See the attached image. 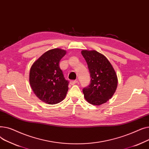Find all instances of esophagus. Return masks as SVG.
Segmentation results:
<instances>
[{"label": "esophagus", "mask_w": 149, "mask_h": 149, "mask_svg": "<svg viewBox=\"0 0 149 149\" xmlns=\"http://www.w3.org/2000/svg\"><path fill=\"white\" fill-rule=\"evenodd\" d=\"M77 83H78L77 80H72V81H70V84H71V85H74V84H76Z\"/></svg>", "instance_id": "1"}]
</instances>
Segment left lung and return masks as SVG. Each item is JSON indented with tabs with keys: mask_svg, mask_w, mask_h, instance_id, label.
I'll list each match as a JSON object with an SVG mask.
<instances>
[{
	"mask_svg": "<svg viewBox=\"0 0 149 149\" xmlns=\"http://www.w3.org/2000/svg\"><path fill=\"white\" fill-rule=\"evenodd\" d=\"M91 75V84L83 90L84 97L93 105L103 104L113 95L118 85V78L107 58L95 50H82Z\"/></svg>",
	"mask_w": 149,
	"mask_h": 149,
	"instance_id": "1",
	"label": "left lung"
}]
</instances>
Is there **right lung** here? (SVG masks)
<instances>
[{
  "instance_id": "right-lung-1",
  "label": "right lung",
  "mask_w": 149,
  "mask_h": 149,
  "mask_svg": "<svg viewBox=\"0 0 149 149\" xmlns=\"http://www.w3.org/2000/svg\"><path fill=\"white\" fill-rule=\"evenodd\" d=\"M66 51L54 48L45 52L31 66L29 83L35 95L43 102L56 104L65 99L69 82L59 66Z\"/></svg>"
}]
</instances>
